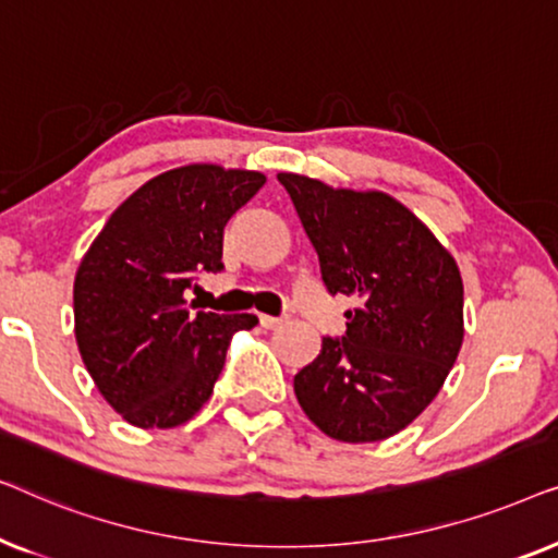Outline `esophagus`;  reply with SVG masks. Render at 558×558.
<instances>
[{
    "label": "esophagus",
    "mask_w": 558,
    "mask_h": 558,
    "mask_svg": "<svg viewBox=\"0 0 558 558\" xmlns=\"http://www.w3.org/2000/svg\"><path fill=\"white\" fill-rule=\"evenodd\" d=\"M258 323H262V327H266V330H274V327H281L287 323V317H271V315H258Z\"/></svg>",
    "instance_id": "34e87169"
}]
</instances>
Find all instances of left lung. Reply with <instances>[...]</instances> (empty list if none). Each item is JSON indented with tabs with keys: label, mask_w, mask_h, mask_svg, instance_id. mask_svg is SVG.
<instances>
[{
	"label": "left lung",
	"mask_w": 558,
	"mask_h": 558,
	"mask_svg": "<svg viewBox=\"0 0 558 558\" xmlns=\"http://www.w3.org/2000/svg\"><path fill=\"white\" fill-rule=\"evenodd\" d=\"M317 251L330 294L357 302L348 330L294 376V393L327 437H393L434 401L462 348V277L429 228L380 190L277 174Z\"/></svg>",
	"instance_id": "8db88e82"
}]
</instances>
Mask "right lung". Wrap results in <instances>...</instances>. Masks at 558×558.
Instances as JSON below:
<instances>
[{
	"label": "right lung",
	"mask_w": 558,
	"mask_h": 558,
	"mask_svg": "<svg viewBox=\"0 0 558 558\" xmlns=\"http://www.w3.org/2000/svg\"><path fill=\"white\" fill-rule=\"evenodd\" d=\"M266 178L185 165L126 197L75 271V342L109 407L140 429H172L210 399L233 332L256 315L193 312L185 292L223 269V228Z\"/></svg>",
	"instance_id": "obj_1"
}]
</instances>
